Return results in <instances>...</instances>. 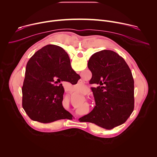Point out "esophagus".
<instances>
[{
	"instance_id": "esophagus-1",
	"label": "esophagus",
	"mask_w": 157,
	"mask_h": 157,
	"mask_svg": "<svg viewBox=\"0 0 157 157\" xmlns=\"http://www.w3.org/2000/svg\"><path fill=\"white\" fill-rule=\"evenodd\" d=\"M67 91H69V90H68H68H67Z\"/></svg>"
}]
</instances>
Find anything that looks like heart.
<instances>
[{
	"mask_svg": "<svg viewBox=\"0 0 157 157\" xmlns=\"http://www.w3.org/2000/svg\"><path fill=\"white\" fill-rule=\"evenodd\" d=\"M79 86H80V85L79 84V83H78V84H76L75 86H73V87H74V88H77V87H79ZM82 93L86 94V90H85V91H82Z\"/></svg>",
	"mask_w": 157,
	"mask_h": 157,
	"instance_id": "1",
	"label": "heart"
}]
</instances>
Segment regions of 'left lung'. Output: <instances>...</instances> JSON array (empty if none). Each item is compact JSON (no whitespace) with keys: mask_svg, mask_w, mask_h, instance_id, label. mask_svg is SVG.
Segmentation results:
<instances>
[{"mask_svg":"<svg viewBox=\"0 0 157 157\" xmlns=\"http://www.w3.org/2000/svg\"><path fill=\"white\" fill-rule=\"evenodd\" d=\"M87 66L92 73L89 83L96 86L91 87L96 105L79 119L107 130L124 124L134 109V81L128 64L117 53L104 50L93 55Z\"/></svg>","mask_w":157,"mask_h":157,"instance_id":"1","label":"left lung"}]
</instances>
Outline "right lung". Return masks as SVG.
I'll list each match as a JSON object with an SVG mask.
<instances>
[{
    "mask_svg": "<svg viewBox=\"0 0 157 157\" xmlns=\"http://www.w3.org/2000/svg\"><path fill=\"white\" fill-rule=\"evenodd\" d=\"M62 48L48 44L29 60L22 86V107L33 121L43 124L73 119L62 101L64 92L61 81L76 84L80 79L72 69L70 59Z\"/></svg>",
    "mask_w": 157,
    "mask_h": 157,
    "instance_id": "right-lung-1",
    "label": "right lung"
}]
</instances>
